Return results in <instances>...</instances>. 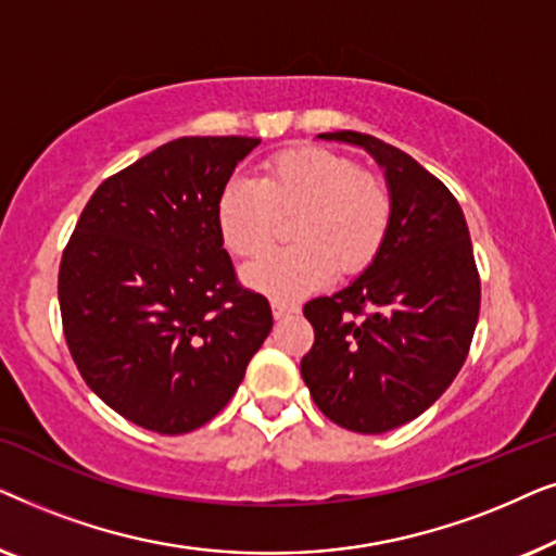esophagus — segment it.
Segmentation results:
<instances>
[{
    "label": "esophagus",
    "instance_id": "esophagus-1",
    "mask_svg": "<svg viewBox=\"0 0 556 556\" xmlns=\"http://www.w3.org/2000/svg\"><path fill=\"white\" fill-rule=\"evenodd\" d=\"M270 308H273V316H276V318H283V316L295 314V311H299L295 303H286V301H273Z\"/></svg>",
    "mask_w": 556,
    "mask_h": 556
}]
</instances>
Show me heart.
I'll return each mask as SVG.
<instances>
[{
  "label": "heart",
  "instance_id": "obj_1",
  "mask_svg": "<svg viewBox=\"0 0 556 556\" xmlns=\"http://www.w3.org/2000/svg\"><path fill=\"white\" fill-rule=\"evenodd\" d=\"M291 225L295 245L263 255L242 280L278 301L301 299L333 276L375 261L392 225V194L384 179L362 172L354 159L324 147H291L265 162L261 179L235 177L217 200L223 242L238 257L270 245L278 215Z\"/></svg>",
  "mask_w": 556,
  "mask_h": 556
}]
</instances>
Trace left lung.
<instances>
[{
	"instance_id": "left-lung-1",
	"label": "left lung",
	"mask_w": 556,
	"mask_h": 556,
	"mask_svg": "<svg viewBox=\"0 0 556 556\" xmlns=\"http://www.w3.org/2000/svg\"><path fill=\"white\" fill-rule=\"evenodd\" d=\"M384 169L392 225L375 261L333 295L308 301L314 346L301 377L341 428L379 435L422 415L466 362L481 280L466 217L443 181L369 134H318Z\"/></svg>"
}]
</instances>
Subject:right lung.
<instances>
[{"instance_id":"1","label":"right lung","mask_w":556,"mask_h":556,"mask_svg":"<svg viewBox=\"0 0 556 556\" xmlns=\"http://www.w3.org/2000/svg\"><path fill=\"white\" fill-rule=\"evenodd\" d=\"M261 139L185 136L96 189L58 276L83 379L139 428L181 435L232 400L273 329L270 303L235 278L217 200Z\"/></svg>"}]
</instances>
